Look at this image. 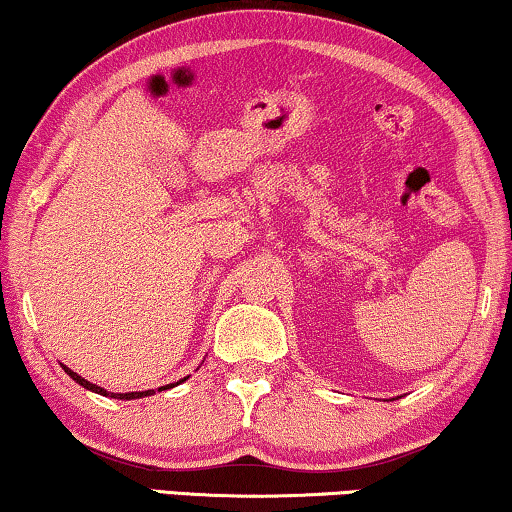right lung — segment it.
Wrapping results in <instances>:
<instances>
[{"label": "right lung", "mask_w": 512, "mask_h": 512, "mask_svg": "<svg viewBox=\"0 0 512 512\" xmlns=\"http://www.w3.org/2000/svg\"><path fill=\"white\" fill-rule=\"evenodd\" d=\"M64 372L69 374L73 381L83 385V388L92 390V392H99V395H110V397H115V399H138V397H147V395H152V392H154V390H145V392H122V395H120V392H106L103 388H99V385H94V383H90V381H85L83 376H78L76 372H71L69 367H64ZM182 381H184V379H182ZM182 381H177V383H182ZM177 383H170V385H166V388H175ZM166 388H164V390H166ZM159 390H161V388H159Z\"/></svg>", "instance_id": "obj_1"}]
</instances>
